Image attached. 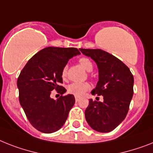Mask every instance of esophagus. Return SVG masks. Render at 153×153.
<instances>
[{
	"mask_svg": "<svg viewBox=\"0 0 153 153\" xmlns=\"http://www.w3.org/2000/svg\"><path fill=\"white\" fill-rule=\"evenodd\" d=\"M75 100H76V102H78L79 101V98H78V97H75Z\"/></svg>",
	"mask_w": 153,
	"mask_h": 153,
	"instance_id": "obj_1",
	"label": "esophagus"
}]
</instances>
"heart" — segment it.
Segmentation results:
<instances>
[{
  "instance_id": "heart-1",
  "label": "heart",
  "mask_w": 153,
  "mask_h": 153,
  "mask_svg": "<svg viewBox=\"0 0 153 153\" xmlns=\"http://www.w3.org/2000/svg\"><path fill=\"white\" fill-rule=\"evenodd\" d=\"M79 63L87 72H91L93 69V64L88 58L83 57L79 59ZM67 65H65L62 69L61 76L63 79L67 76ZM89 88L90 85L88 83H72L67 87V91L69 94H74L76 97H81Z\"/></svg>"
}]
</instances>
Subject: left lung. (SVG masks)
Listing matches in <instances>:
<instances>
[{
	"mask_svg": "<svg viewBox=\"0 0 153 153\" xmlns=\"http://www.w3.org/2000/svg\"><path fill=\"white\" fill-rule=\"evenodd\" d=\"M97 64L98 81L91 91L103 96V102L90 99L85 118L92 129L107 133L123 122L134 94V76L129 68L117 57L101 49L79 48Z\"/></svg>",
	"mask_w": 153,
	"mask_h": 153,
	"instance_id": "left-lung-1",
	"label": "left lung"
}]
</instances>
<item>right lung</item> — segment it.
I'll return each instance as SVG.
<instances>
[{"label": "right lung", "instance_id": "right-lung-1", "mask_svg": "<svg viewBox=\"0 0 153 153\" xmlns=\"http://www.w3.org/2000/svg\"><path fill=\"white\" fill-rule=\"evenodd\" d=\"M80 52L75 48L48 47L31 58L20 73L17 80L19 102L33 127L40 132L51 134L59 131L67 119L75 103L74 94L51 98L56 90L63 94L66 90L61 73L68 61Z\"/></svg>", "mask_w": 153, "mask_h": 153}]
</instances>
